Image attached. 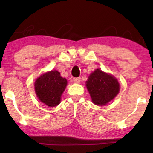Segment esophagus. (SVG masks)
Listing matches in <instances>:
<instances>
[{
  "label": "esophagus",
  "instance_id": "obj_1",
  "mask_svg": "<svg viewBox=\"0 0 153 153\" xmlns=\"http://www.w3.org/2000/svg\"><path fill=\"white\" fill-rule=\"evenodd\" d=\"M73 82H75V83H79V82H80V78L79 77V78H73Z\"/></svg>",
  "mask_w": 153,
  "mask_h": 153
}]
</instances>
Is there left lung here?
I'll return each instance as SVG.
<instances>
[{"instance_id":"obj_1","label":"left lung","mask_w":153,"mask_h":153,"mask_svg":"<svg viewBox=\"0 0 153 153\" xmlns=\"http://www.w3.org/2000/svg\"><path fill=\"white\" fill-rule=\"evenodd\" d=\"M86 86L94 104L103 106L118 94L119 84L114 77L96 70L88 77Z\"/></svg>"}]
</instances>
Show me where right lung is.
<instances>
[{
  "mask_svg": "<svg viewBox=\"0 0 153 153\" xmlns=\"http://www.w3.org/2000/svg\"><path fill=\"white\" fill-rule=\"evenodd\" d=\"M67 85V80L57 71L40 76L35 81V91L39 99L47 106L54 107L60 103V97Z\"/></svg>",
  "mask_w": 153,
  "mask_h": 153,
  "instance_id": "right-lung-1",
  "label": "right lung"
}]
</instances>
